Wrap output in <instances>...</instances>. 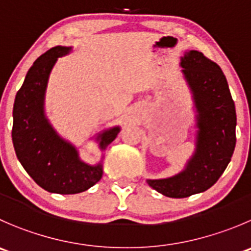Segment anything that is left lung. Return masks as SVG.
Here are the masks:
<instances>
[{
    "label": "left lung",
    "instance_id": "8db88e82",
    "mask_svg": "<svg viewBox=\"0 0 251 251\" xmlns=\"http://www.w3.org/2000/svg\"><path fill=\"white\" fill-rule=\"evenodd\" d=\"M181 67L199 111L196 153L180 174L169 179L147 180L158 193L174 199L210 189L230 162L237 140L234 100L221 67L196 50L185 53Z\"/></svg>",
    "mask_w": 251,
    "mask_h": 251
}]
</instances>
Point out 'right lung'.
Instances as JSON below:
<instances>
[{"label":"right lung","mask_w":251,"mask_h":251,"mask_svg":"<svg viewBox=\"0 0 251 251\" xmlns=\"http://www.w3.org/2000/svg\"><path fill=\"white\" fill-rule=\"evenodd\" d=\"M69 51L55 46L36 58L17 92L12 127L14 151L26 173L44 190L62 195L86 191L103 175L101 164L91 167L81 162L77 151L56 135L44 116L49 75L57 57ZM119 132L120 128L114 127L104 133L100 147L106 148Z\"/></svg>","instance_id":"add662e5"}]
</instances>
